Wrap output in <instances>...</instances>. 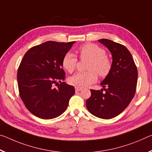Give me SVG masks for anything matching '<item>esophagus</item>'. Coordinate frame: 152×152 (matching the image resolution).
I'll list each match as a JSON object with an SVG mask.
<instances>
[{"mask_svg":"<svg viewBox=\"0 0 152 152\" xmlns=\"http://www.w3.org/2000/svg\"><path fill=\"white\" fill-rule=\"evenodd\" d=\"M75 91H76V92H79V91H82V88H81L76 87V88H75Z\"/></svg>","mask_w":152,"mask_h":152,"instance_id":"1","label":"esophagus"}]
</instances>
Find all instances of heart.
<instances>
[{"label":"heart","mask_w":152,"mask_h":152,"mask_svg":"<svg viewBox=\"0 0 152 152\" xmlns=\"http://www.w3.org/2000/svg\"><path fill=\"white\" fill-rule=\"evenodd\" d=\"M80 58L90 59L87 69L85 72H78L69 78L68 82L70 85L78 88L87 87L95 83L97 80V74L102 78L106 77L112 69V63L110 59L106 56V52L92 43L82 45L78 49ZM77 59L76 55L72 53H67L62 59V66L69 73H72L76 69Z\"/></svg>","instance_id":"obj_1"}]
</instances>
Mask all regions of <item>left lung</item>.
I'll list each match as a JSON object with an SVG mask.
<instances>
[{
  "instance_id": "8db88e82",
  "label": "left lung",
  "mask_w": 152,
  "mask_h": 152,
  "mask_svg": "<svg viewBox=\"0 0 152 152\" xmlns=\"http://www.w3.org/2000/svg\"><path fill=\"white\" fill-rule=\"evenodd\" d=\"M112 55L110 74L101 83L103 89L93 90L86 102L88 112L102 119L113 118L126 109L135 94L137 68L132 55L124 45L112 40H99Z\"/></svg>"
}]
</instances>
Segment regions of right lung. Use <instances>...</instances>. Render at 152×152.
Listing matches in <instances>:
<instances>
[{"label":"right lung","mask_w":152,"mask_h":152,"mask_svg":"<svg viewBox=\"0 0 152 152\" xmlns=\"http://www.w3.org/2000/svg\"><path fill=\"white\" fill-rule=\"evenodd\" d=\"M75 41H47L29 49L18 70L20 95L26 108L42 119L63 114L75 93L65 82L62 59ZM57 87L55 88L54 86Z\"/></svg>","instance_id":"1"}]
</instances>
